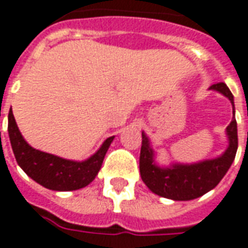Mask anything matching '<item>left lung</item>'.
I'll list each match as a JSON object with an SVG mask.
<instances>
[{
  "label": "left lung",
  "instance_id": "obj_1",
  "mask_svg": "<svg viewBox=\"0 0 248 248\" xmlns=\"http://www.w3.org/2000/svg\"><path fill=\"white\" fill-rule=\"evenodd\" d=\"M210 89L226 96L232 104L234 110V97L225 82L214 84ZM226 133L229 138V147L223 152V155L217 159L203 160L194 164H173L167 168H161L155 164L154 151L150 147V140L146 134L142 133L139 170L143 183L147 185L148 189L157 196L175 201H188L208 193L209 190L217 186L235 159L238 150L235 117H232V122L227 126Z\"/></svg>",
  "mask_w": 248,
  "mask_h": 248
}]
</instances>
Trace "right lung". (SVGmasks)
Wrapping results in <instances>:
<instances>
[{
    "label": "right lung",
    "mask_w": 248,
    "mask_h": 248,
    "mask_svg": "<svg viewBox=\"0 0 248 248\" xmlns=\"http://www.w3.org/2000/svg\"><path fill=\"white\" fill-rule=\"evenodd\" d=\"M7 131L18 166L38 184L47 189L60 192L80 189L91 184L102 166L110 143L114 139V137L106 139L100 150L87 160L73 161L31 147L19 133L12 110L9 111Z\"/></svg>",
    "instance_id": "obj_1"
}]
</instances>
